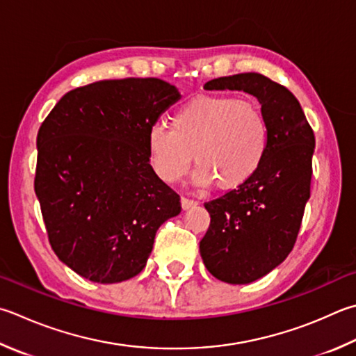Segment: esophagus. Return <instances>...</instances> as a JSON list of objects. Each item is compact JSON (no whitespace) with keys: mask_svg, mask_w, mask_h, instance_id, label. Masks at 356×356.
I'll return each mask as SVG.
<instances>
[{"mask_svg":"<svg viewBox=\"0 0 356 356\" xmlns=\"http://www.w3.org/2000/svg\"><path fill=\"white\" fill-rule=\"evenodd\" d=\"M198 203L197 201H193V200H189V198H181V207H183V211H187V209H191V207H195Z\"/></svg>","mask_w":356,"mask_h":356,"instance_id":"obj_1","label":"esophagus"}]
</instances>
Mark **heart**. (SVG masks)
Listing matches in <instances>:
<instances>
[{"label":"heart","mask_w":356,"mask_h":356,"mask_svg":"<svg viewBox=\"0 0 356 356\" xmlns=\"http://www.w3.org/2000/svg\"><path fill=\"white\" fill-rule=\"evenodd\" d=\"M270 131L266 118L252 100L226 95H204L181 105L170 118V129L153 124L147 152L156 175L177 183L193 163V181H212L221 191L240 187L259 172L266 156Z\"/></svg>","instance_id":"obj_1"}]
</instances>
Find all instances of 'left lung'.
I'll return each mask as SVG.
<instances>
[{
	"mask_svg": "<svg viewBox=\"0 0 356 356\" xmlns=\"http://www.w3.org/2000/svg\"><path fill=\"white\" fill-rule=\"evenodd\" d=\"M204 90L245 91L259 100L270 143L248 183L204 203L211 225L200 254L213 277L243 285L264 277L286 259L310 198L314 135L299 100L257 72L209 80Z\"/></svg>",
	"mask_w": 356,
	"mask_h": 356,
	"instance_id": "1",
	"label": "left lung"
}]
</instances>
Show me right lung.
I'll use <instances>...</instances> for the list:
<instances>
[{
  "label": "right lung",
  "mask_w": 356,
  "mask_h": 356,
  "mask_svg": "<svg viewBox=\"0 0 356 356\" xmlns=\"http://www.w3.org/2000/svg\"><path fill=\"white\" fill-rule=\"evenodd\" d=\"M179 99L155 77L100 80L66 92L40 127L35 195L54 252L79 276L135 277L181 212L147 152L150 127Z\"/></svg>",
  "instance_id": "add662e5"
}]
</instances>
